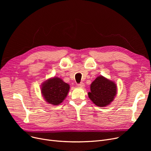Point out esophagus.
I'll list each match as a JSON object with an SVG mask.
<instances>
[{
	"mask_svg": "<svg viewBox=\"0 0 151 151\" xmlns=\"http://www.w3.org/2000/svg\"><path fill=\"white\" fill-rule=\"evenodd\" d=\"M84 86L85 85H84V84L83 83H80V84H78V86L80 87V88H84Z\"/></svg>",
	"mask_w": 151,
	"mask_h": 151,
	"instance_id": "34e87169",
	"label": "esophagus"
}]
</instances>
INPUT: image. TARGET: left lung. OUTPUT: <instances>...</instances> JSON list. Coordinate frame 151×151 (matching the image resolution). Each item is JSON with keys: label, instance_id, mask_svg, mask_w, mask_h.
I'll return each instance as SVG.
<instances>
[{"label": "left lung", "instance_id": "obj_1", "mask_svg": "<svg viewBox=\"0 0 151 151\" xmlns=\"http://www.w3.org/2000/svg\"><path fill=\"white\" fill-rule=\"evenodd\" d=\"M117 86L106 78L98 76L91 84L89 98L95 105L100 107L105 106L111 102L116 95Z\"/></svg>", "mask_w": 151, "mask_h": 151}]
</instances>
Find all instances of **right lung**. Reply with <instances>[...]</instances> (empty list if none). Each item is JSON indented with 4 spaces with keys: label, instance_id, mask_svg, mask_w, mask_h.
<instances>
[{
    "label": "right lung",
    "instance_id": "right-lung-1",
    "mask_svg": "<svg viewBox=\"0 0 151 151\" xmlns=\"http://www.w3.org/2000/svg\"><path fill=\"white\" fill-rule=\"evenodd\" d=\"M70 89V86L60 78L54 77L47 80L42 86V93L46 101L58 105L65 100Z\"/></svg>",
    "mask_w": 151,
    "mask_h": 151
}]
</instances>
